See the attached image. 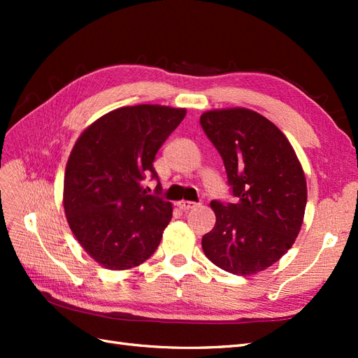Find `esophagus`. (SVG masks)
Returning <instances> with one entry per match:
<instances>
[{"label": "esophagus", "instance_id": "obj_1", "mask_svg": "<svg viewBox=\"0 0 358 358\" xmlns=\"http://www.w3.org/2000/svg\"><path fill=\"white\" fill-rule=\"evenodd\" d=\"M177 206H178L181 210H189V209H192V208H196V206H199V204L194 203V201L181 200V201H178V203H177Z\"/></svg>", "mask_w": 358, "mask_h": 358}]
</instances>
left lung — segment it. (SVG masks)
<instances>
[{
    "instance_id": "obj_1",
    "label": "left lung",
    "mask_w": 358,
    "mask_h": 358,
    "mask_svg": "<svg viewBox=\"0 0 358 358\" xmlns=\"http://www.w3.org/2000/svg\"><path fill=\"white\" fill-rule=\"evenodd\" d=\"M200 124L237 196L210 203L217 222L201 240L204 255L226 272L252 275L292 248L306 209L305 172L285 134L255 110H208Z\"/></svg>"
}]
</instances>
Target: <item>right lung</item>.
I'll return each mask as SVG.
<instances>
[{"label": "right lung", "mask_w": 358, "mask_h": 358, "mask_svg": "<svg viewBox=\"0 0 358 358\" xmlns=\"http://www.w3.org/2000/svg\"><path fill=\"white\" fill-rule=\"evenodd\" d=\"M186 109L126 106L87 126L67 159L63 204L81 248L110 271L140 266L155 252L172 218V204L149 195L146 175Z\"/></svg>", "instance_id": "add662e5"}]
</instances>
